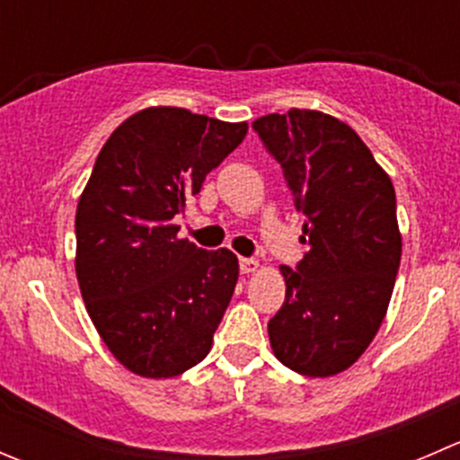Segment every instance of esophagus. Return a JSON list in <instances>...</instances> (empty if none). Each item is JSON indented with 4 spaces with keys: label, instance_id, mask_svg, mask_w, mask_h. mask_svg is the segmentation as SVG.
Listing matches in <instances>:
<instances>
[{
    "label": "esophagus",
    "instance_id": "34e87169",
    "mask_svg": "<svg viewBox=\"0 0 460 460\" xmlns=\"http://www.w3.org/2000/svg\"><path fill=\"white\" fill-rule=\"evenodd\" d=\"M258 260H253V258H240V271L243 273H253V271H258Z\"/></svg>",
    "mask_w": 460,
    "mask_h": 460
}]
</instances>
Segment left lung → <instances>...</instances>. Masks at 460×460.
I'll use <instances>...</instances> for the list:
<instances>
[{
    "instance_id": "8db88e82",
    "label": "left lung",
    "mask_w": 460,
    "mask_h": 460,
    "mask_svg": "<svg viewBox=\"0 0 460 460\" xmlns=\"http://www.w3.org/2000/svg\"><path fill=\"white\" fill-rule=\"evenodd\" d=\"M253 128L307 217L309 252L296 271L280 267L287 294L269 342L294 372L336 376L363 356L387 314L402 252L394 184L358 133L323 111L264 115Z\"/></svg>"
}]
</instances>
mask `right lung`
Masks as SVG:
<instances>
[{
	"label": "right lung",
	"instance_id": "add662e5",
	"mask_svg": "<svg viewBox=\"0 0 460 460\" xmlns=\"http://www.w3.org/2000/svg\"><path fill=\"white\" fill-rule=\"evenodd\" d=\"M247 131V122L148 106L97 155L77 202L75 273L97 333L128 372L173 378L211 349L238 258L178 238L171 220Z\"/></svg>",
	"mask_w": 460,
	"mask_h": 460
}]
</instances>
